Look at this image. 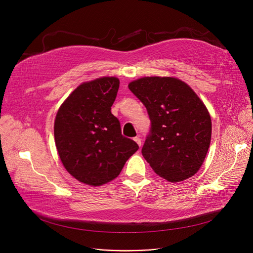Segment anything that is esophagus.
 <instances>
[{"label": "esophagus", "mask_w": 253, "mask_h": 253, "mask_svg": "<svg viewBox=\"0 0 253 253\" xmlns=\"http://www.w3.org/2000/svg\"><path fill=\"white\" fill-rule=\"evenodd\" d=\"M134 141H135V142L138 144L139 147L141 146V139H140L139 137H135V138H134Z\"/></svg>", "instance_id": "1"}]
</instances>
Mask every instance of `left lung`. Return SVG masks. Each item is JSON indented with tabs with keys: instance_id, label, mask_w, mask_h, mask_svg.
Listing matches in <instances>:
<instances>
[{
	"instance_id": "8db88e82",
	"label": "left lung",
	"mask_w": 253,
	"mask_h": 253,
	"mask_svg": "<svg viewBox=\"0 0 253 253\" xmlns=\"http://www.w3.org/2000/svg\"><path fill=\"white\" fill-rule=\"evenodd\" d=\"M128 87L151 121L143 157L169 182L193 176L211 140V118L203 102L186 83L172 77H144Z\"/></svg>"
}]
</instances>
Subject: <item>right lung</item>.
<instances>
[{
	"instance_id": "obj_1",
	"label": "right lung",
	"mask_w": 253,
	"mask_h": 253,
	"mask_svg": "<svg viewBox=\"0 0 253 253\" xmlns=\"http://www.w3.org/2000/svg\"><path fill=\"white\" fill-rule=\"evenodd\" d=\"M119 79L103 77L77 87L61 105L54 135L60 159L78 181L100 186L116 178L139 149L111 113Z\"/></svg>"
}]
</instances>
